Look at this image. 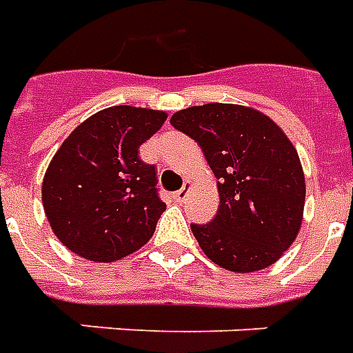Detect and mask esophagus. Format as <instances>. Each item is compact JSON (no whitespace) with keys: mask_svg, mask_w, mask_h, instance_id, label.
<instances>
[{"mask_svg":"<svg viewBox=\"0 0 353 353\" xmlns=\"http://www.w3.org/2000/svg\"><path fill=\"white\" fill-rule=\"evenodd\" d=\"M190 190H192V182H186V184H184V186H182V188L179 190L176 194H174V199H176L179 203H182V201H184V199L188 197Z\"/></svg>","mask_w":353,"mask_h":353,"instance_id":"1","label":"esophagus"}]
</instances>
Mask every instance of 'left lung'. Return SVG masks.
Here are the masks:
<instances>
[{"mask_svg":"<svg viewBox=\"0 0 353 353\" xmlns=\"http://www.w3.org/2000/svg\"><path fill=\"white\" fill-rule=\"evenodd\" d=\"M171 125L201 146L219 179V212L192 224L221 268L249 274L277 262L301 232L306 181L283 129L251 106L211 102L179 110Z\"/></svg>","mask_w":353,"mask_h":353,"instance_id":"left-lung-1","label":"left lung"}]
</instances>
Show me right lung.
Returning a JSON list of instances; mask_svg holds the SVG:
<instances>
[{"label":"right lung","instance_id":"right-lung-1","mask_svg":"<svg viewBox=\"0 0 353 353\" xmlns=\"http://www.w3.org/2000/svg\"><path fill=\"white\" fill-rule=\"evenodd\" d=\"M165 119L161 110L110 106L77 125L52 156L41 201L54 236L77 256L119 261L154 236L165 203L156 167L139 148Z\"/></svg>","mask_w":353,"mask_h":353}]
</instances>
